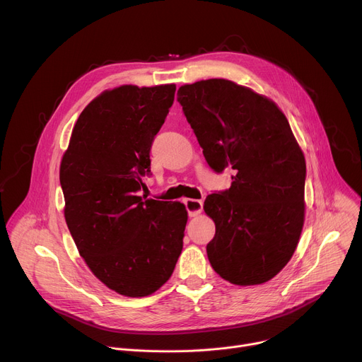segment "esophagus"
Here are the masks:
<instances>
[{"mask_svg": "<svg viewBox=\"0 0 362 362\" xmlns=\"http://www.w3.org/2000/svg\"><path fill=\"white\" fill-rule=\"evenodd\" d=\"M185 206L189 212V216H197L200 215L202 209H203V202L197 200V199H185Z\"/></svg>", "mask_w": 362, "mask_h": 362, "instance_id": "1", "label": "esophagus"}]
</instances>
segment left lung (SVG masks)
Returning a JSON list of instances; mask_svg holds the SVG:
<instances>
[{"mask_svg": "<svg viewBox=\"0 0 362 362\" xmlns=\"http://www.w3.org/2000/svg\"><path fill=\"white\" fill-rule=\"evenodd\" d=\"M177 101L208 165L232 170L230 187L203 206L216 226L209 262L233 285L265 284L291 261L305 221L306 165L288 119L271 98L225 78L185 84Z\"/></svg>", "mask_w": 362, "mask_h": 362, "instance_id": "1", "label": "left lung"}]
</instances>
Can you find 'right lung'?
<instances>
[{
	"mask_svg": "<svg viewBox=\"0 0 362 362\" xmlns=\"http://www.w3.org/2000/svg\"><path fill=\"white\" fill-rule=\"evenodd\" d=\"M175 91V84L103 91L77 119L60 165L64 218L80 256L98 281L130 298L166 284L183 247L185 204L139 196Z\"/></svg>",
	"mask_w": 362,
	"mask_h": 362,
	"instance_id": "1",
	"label": "right lung"
}]
</instances>
